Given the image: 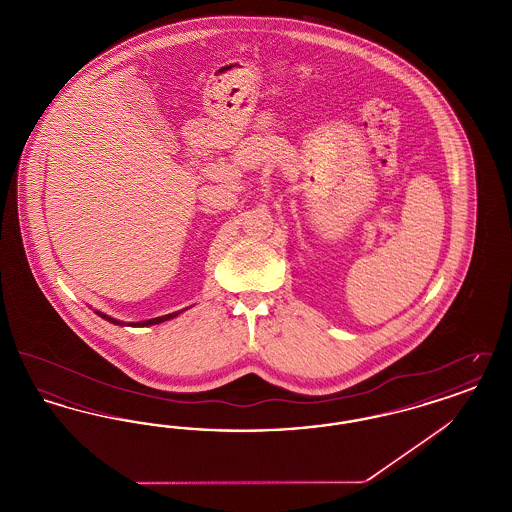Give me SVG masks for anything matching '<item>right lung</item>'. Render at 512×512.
<instances>
[{
	"label": "right lung",
	"instance_id": "right-lung-1",
	"mask_svg": "<svg viewBox=\"0 0 512 512\" xmlns=\"http://www.w3.org/2000/svg\"><path fill=\"white\" fill-rule=\"evenodd\" d=\"M180 313V311H178ZM178 313H171V315H165V317H157V318H151V320H144V322H132V326H151V324H159V322H165V320H169V318H174ZM98 315L101 318H105V320H109V322H113V324H124V322H121V320H117V318H111L107 317V315H103V313H99Z\"/></svg>",
	"mask_w": 512,
	"mask_h": 512
}]
</instances>
